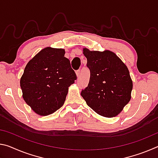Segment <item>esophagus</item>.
I'll list each match as a JSON object with an SVG mask.
<instances>
[{
    "label": "esophagus",
    "instance_id": "34e87169",
    "mask_svg": "<svg viewBox=\"0 0 158 158\" xmlns=\"http://www.w3.org/2000/svg\"><path fill=\"white\" fill-rule=\"evenodd\" d=\"M76 74H77V78H79V76H80V70H77V71L76 72Z\"/></svg>",
    "mask_w": 158,
    "mask_h": 158
}]
</instances>
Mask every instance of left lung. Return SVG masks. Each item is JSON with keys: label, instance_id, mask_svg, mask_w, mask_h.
<instances>
[{"label": "left lung", "instance_id": "1", "mask_svg": "<svg viewBox=\"0 0 158 158\" xmlns=\"http://www.w3.org/2000/svg\"><path fill=\"white\" fill-rule=\"evenodd\" d=\"M90 69L88 86L81 95L98 114L115 117L123 111L131 99L133 84L129 69L116 53L83 49Z\"/></svg>", "mask_w": 158, "mask_h": 158}]
</instances>
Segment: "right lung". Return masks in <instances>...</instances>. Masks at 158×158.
<instances>
[{
	"instance_id": "add662e5",
	"label": "right lung",
	"mask_w": 158,
	"mask_h": 158,
	"mask_svg": "<svg viewBox=\"0 0 158 158\" xmlns=\"http://www.w3.org/2000/svg\"><path fill=\"white\" fill-rule=\"evenodd\" d=\"M65 49L48 47L29 60L20 79L22 97L34 112L47 116L63 105L77 79Z\"/></svg>"
}]
</instances>
